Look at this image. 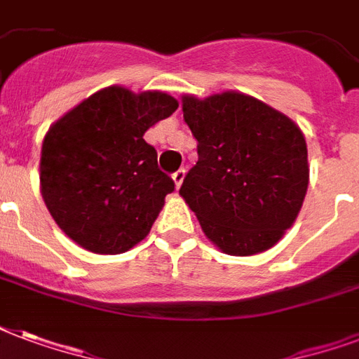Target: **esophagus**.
<instances>
[{"label": "esophagus", "instance_id": "1", "mask_svg": "<svg viewBox=\"0 0 359 359\" xmlns=\"http://www.w3.org/2000/svg\"><path fill=\"white\" fill-rule=\"evenodd\" d=\"M184 177H186V169L184 168H180V169H177V171H175L173 180H175V186H177V188H180V184H182Z\"/></svg>", "mask_w": 359, "mask_h": 359}]
</instances>
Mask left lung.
I'll list each match as a JSON object with an SVG mask.
<instances>
[{
  "instance_id": "left-lung-1",
  "label": "left lung",
  "mask_w": 359,
  "mask_h": 359,
  "mask_svg": "<svg viewBox=\"0 0 359 359\" xmlns=\"http://www.w3.org/2000/svg\"><path fill=\"white\" fill-rule=\"evenodd\" d=\"M197 163L180 186L224 253L266 251L294 224L309 182L307 145L287 115L242 93L182 98Z\"/></svg>"
}]
</instances>
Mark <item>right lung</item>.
I'll list each match as a JSON object with an SVG mask.
<instances>
[{
  "label": "right lung",
  "instance_id": "obj_1",
  "mask_svg": "<svg viewBox=\"0 0 359 359\" xmlns=\"http://www.w3.org/2000/svg\"><path fill=\"white\" fill-rule=\"evenodd\" d=\"M179 102L160 91L108 87L63 115L42 141L41 191L76 244L117 255L145 238L175 190L143 134Z\"/></svg>",
  "mask_w": 359,
  "mask_h": 359
}]
</instances>
